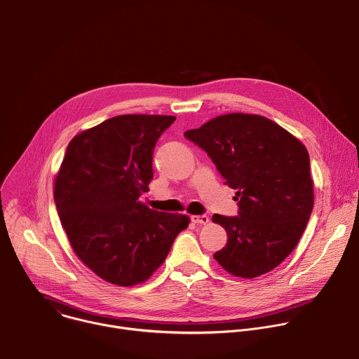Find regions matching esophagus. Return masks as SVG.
I'll list each match as a JSON object with an SVG mask.
<instances>
[{"label": "esophagus", "mask_w": 359, "mask_h": 359, "mask_svg": "<svg viewBox=\"0 0 359 359\" xmlns=\"http://www.w3.org/2000/svg\"><path fill=\"white\" fill-rule=\"evenodd\" d=\"M191 222L196 224H208L209 223V217L206 215L201 216H191Z\"/></svg>", "instance_id": "esophagus-1"}]
</instances>
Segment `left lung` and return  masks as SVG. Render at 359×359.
Here are the masks:
<instances>
[{
	"label": "left lung",
	"mask_w": 359,
	"mask_h": 359,
	"mask_svg": "<svg viewBox=\"0 0 359 359\" xmlns=\"http://www.w3.org/2000/svg\"><path fill=\"white\" fill-rule=\"evenodd\" d=\"M184 136L208 151L238 200V216L212 219L227 233L217 263L243 278L274 270L295 248L313 212L306 147L276 122L248 114L213 118Z\"/></svg>",
	"instance_id": "left-lung-1"
}]
</instances>
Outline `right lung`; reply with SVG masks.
Here are the masks:
<instances>
[{"label":"right lung","mask_w":359,"mask_h":359,"mask_svg":"<svg viewBox=\"0 0 359 359\" xmlns=\"http://www.w3.org/2000/svg\"><path fill=\"white\" fill-rule=\"evenodd\" d=\"M175 121L121 115L78 133L67 147L54 184L57 210L78 259L111 284L150 278L190 223L139 200L153 177V149Z\"/></svg>","instance_id":"add662e5"}]
</instances>
